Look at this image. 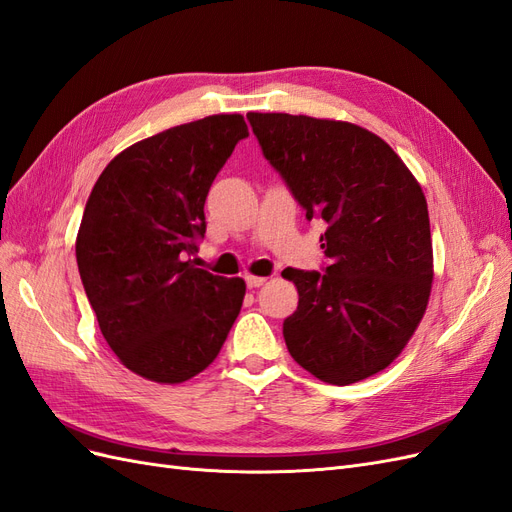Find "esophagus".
Instances as JSON below:
<instances>
[{"mask_svg":"<svg viewBox=\"0 0 512 512\" xmlns=\"http://www.w3.org/2000/svg\"><path fill=\"white\" fill-rule=\"evenodd\" d=\"M245 284H247V288H260V286H265V284H267V277L247 275V277H245Z\"/></svg>","mask_w":512,"mask_h":512,"instance_id":"obj_1","label":"esophagus"}]
</instances>
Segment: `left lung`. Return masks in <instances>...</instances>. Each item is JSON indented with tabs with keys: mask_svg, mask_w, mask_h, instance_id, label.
Returning <instances> with one entry per match:
<instances>
[{
	"mask_svg": "<svg viewBox=\"0 0 512 512\" xmlns=\"http://www.w3.org/2000/svg\"><path fill=\"white\" fill-rule=\"evenodd\" d=\"M247 119L305 218L327 224V273H282L299 290L297 312L284 320L290 356L337 386L378 374L406 348L429 303L433 247L421 183L389 143L356 123Z\"/></svg>",
	"mask_w": 512,
	"mask_h": 512,
	"instance_id": "left-lung-1",
	"label": "left lung"
}]
</instances>
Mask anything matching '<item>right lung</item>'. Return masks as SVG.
I'll use <instances>...</instances> for the list:
<instances>
[{
  "instance_id": "1",
  "label": "right lung",
  "mask_w": 512,
  "mask_h": 512,
  "mask_svg": "<svg viewBox=\"0 0 512 512\" xmlns=\"http://www.w3.org/2000/svg\"><path fill=\"white\" fill-rule=\"evenodd\" d=\"M239 113L143 138L106 164L76 235V262L106 344L136 376L181 384L207 369L245 282L188 260L205 235L211 183L245 138Z\"/></svg>"
}]
</instances>
